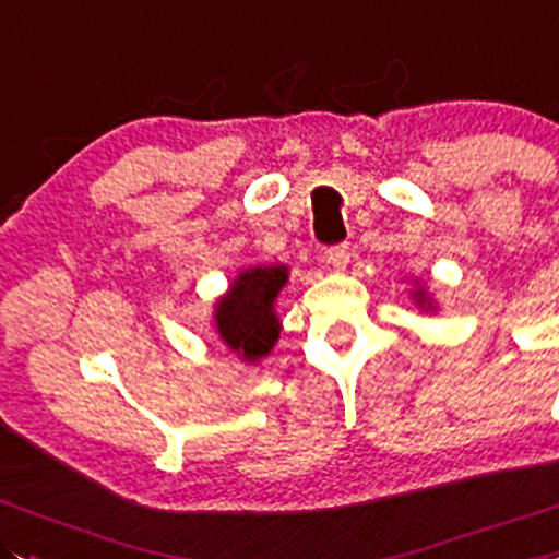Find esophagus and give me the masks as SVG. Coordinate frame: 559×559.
Listing matches in <instances>:
<instances>
[{"instance_id": "esophagus-1", "label": "esophagus", "mask_w": 559, "mask_h": 559, "mask_svg": "<svg viewBox=\"0 0 559 559\" xmlns=\"http://www.w3.org/2000/svg\"><path fill=\"white\" fill-rule=\"evenodd\" d=\"M326 263L332 265L334 271H343L345 265L350 263V249L348 243H337V247L326 249Z\"/></svg>"}]
</instances>
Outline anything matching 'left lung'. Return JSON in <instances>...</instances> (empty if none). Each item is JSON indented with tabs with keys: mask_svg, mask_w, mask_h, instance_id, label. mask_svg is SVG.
<instances>
[{
	"mask_svg": "<svg viewBox=\"0 0 559 559\" xmlns=\"http://www.w3.org/2000/svg\"><path fill=\"white\" fill-rule=\"evenodd\" d=\"M414 299H417L419 307H428V310L433 307V305H430V296L425 294V290H417V294H414Z\"/></svg>",
	"mask_w": 559,
	"mask_h": 559,
	"instance_id": "1",
	"label": "left lung"
}]
</instances>
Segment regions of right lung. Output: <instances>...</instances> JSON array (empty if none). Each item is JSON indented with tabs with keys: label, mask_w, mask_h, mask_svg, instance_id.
Returning a JSON list of instances; mask_svg holds the SVG:
<instances>
[{
	"label": "right lung",
	"mask_w": 559,
	"mask_h": 559,
	"mask_svg": "<svg viewBox=\"0 0 559 559\" xmlns=\"http://www.w3.org/2000/svg\"><path fill=\"white\" fill-rule=\"evenodd\" d=\"M288 283V265H258L233 280L230 290L216 301V332L243 362H258L280 337L274 312L276 294Z\"/></svg>",
	"instance_id": "1"
}]
</instances>
